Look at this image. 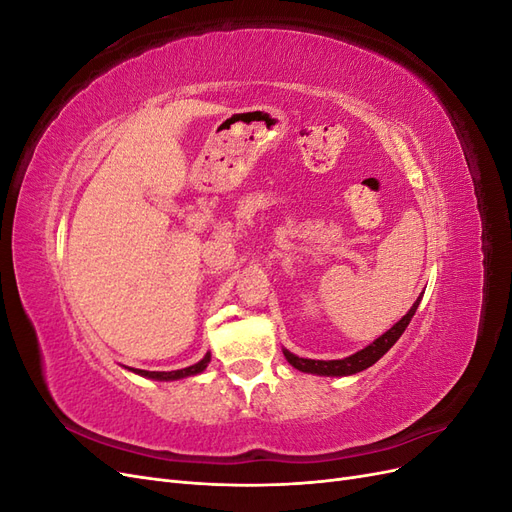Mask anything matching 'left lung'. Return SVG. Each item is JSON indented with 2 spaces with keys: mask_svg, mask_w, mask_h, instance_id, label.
I'll use <instances>...</instances> for the list:
<instances>
[{
  "mask_svg": "<svg viewBox=\"0 0 512 512\" xmlns=\"http://www.w3.org/2000/svg\"><path fill=\"white\" fill-rule=\"evenodd\" d=\"M423 297H418L414 301V305L408 309V314L401 318L399 322H395L393 327L382 333L378 339H374L369 346H365L363 350L354 352L350 356H346V359H337V361H314V359H301V356L292 354L290 350L282 348L284 350V356L286 361L294 367L303 371V374H314V376H331V378H342V376H352V374H359V371L367 369L374 365L376 361H380L382 356L389 352L397 339L404 335V331L408 329V324L412 320V316L416 314V307L418 303H421Z\"/></svg>",
  "mask_w": 512,
  "mask_h": 512,
  "instance_id": "left-lung-1",
  "label": "left lung"
}]
</instances>
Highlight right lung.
Masks as SVG:
<instances>
[{
	"label": "right lung",
	"instance_id": "1",
	"mask_svg": "<svg viewBox=\"0 0 512 512\" xmlns=\"http://www.w3.org/2000/svg\"><path fill=\"white\" fill-rule=\"evenodd\" d=\"M211 361V352H207L203 359H200L198 363L185 367V369H175V371H147V369H130L134 371V374L143 376V378H149V380H160V382H173V380H183V378H192V376H198L203 374V371L207 369Z\"/></svg>",
	"mask_w": 512,
	"mask_h": 512
}]
</instances>
